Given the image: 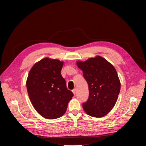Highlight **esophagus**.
I'll list each match as a JSON object with an SVG mask.
<instances>
[{"mask_svg": "<svg viewBox=\"0 0 146 146\" xmlns=\"http://www.w3.org/2000/svg\"><path fill=\"white\" fill-rule=\"evenodd\" d=\"M72 92H73V94H74V95H76V89H74V90H72Z\"/></svg>", "mask_w": 146, "mask_h": 146, "instance_id": "34e87169", "label": "esophagus"}]
</instances>
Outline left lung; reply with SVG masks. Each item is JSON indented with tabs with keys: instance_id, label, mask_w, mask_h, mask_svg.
<instances>
[{
	"instance_id": "obj_1",
	"label": "left lung",
	"mask_w": 146,
	"mask_h": 146,
	"mask_svg": "<svg viewBox=\"0 0 146 146\" xmlns=\"http://www.w3.org/2000/svg\"><path fill=\"white\" fill-rule=\"evenodd\" d=\"M76 64L83 71L89 88V98L83 104L84 111L94 117L107 115L115 105L121 90L116 69L100 56L77 61Z\"/></svg>"
}]
</instances>
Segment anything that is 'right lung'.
Listing matches in <instances>:
<instances>
[{"label":"right lung","instance_id":"add662e5","mask_svg":"<svg viewBox=\"0 0 146 146\" xmlns=\"http://www.w3.org/2000/svg\"><path fill=\"white\" fill-rule=\"evenodd\" d=\"M63 63L46 57L35 63L28 74L26 86L31 103L46 119L62 116L74 96L61 74Z\"/></svg>","mask_w":146,"mask_h":146}]
</instances>
